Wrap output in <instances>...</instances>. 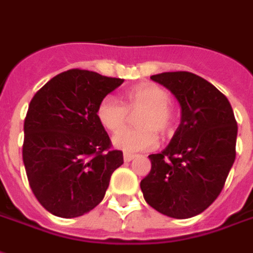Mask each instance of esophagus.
I'll list each match as a JSON object with an SVG mask.
<instances>
[{
  "mask_svg": "<svg viewBox=\"0 0 253 253\" xmlns=\"http://www.w3.org/2000/svg\"><path fill=\"white\" fill-rule=\"evenodd\" d=\"M134 159L133 154H124V162H130Z\"/></svg>",
  "mask_w": 253,
  "mask_h": 253,
  "instance_id": "1",
  "label": "esophagus"
}]
</instances>
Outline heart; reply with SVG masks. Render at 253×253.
I'll return each instance as SVG.
<instances>
[{"mask_svg":"<svg viewBox=\"0 0 253 253\" xmlns=\"http://www.w3.org/2000/svg\"><path fill=\"white\" fill-rule=\"evenodd\" d=\"M129 113H141L136 130H125L113 139L116 148L140 152L158 145V134L167 137L174 132L175 112L167 90L155 84H141L125 93V106L113 97H105L97 106V119L105 129L119 133L128 125Z\"/></svg>","mask_w":253,"mask_h":253,"instance_id":"heart-1","label":"heart"}]
</instances>
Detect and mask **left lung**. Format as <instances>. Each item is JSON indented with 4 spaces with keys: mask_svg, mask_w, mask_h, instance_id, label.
I'll return each mask as SVG.
<instances>
[{
    "mask_svg": "<svg viewBox=\"0 0 253 253\" xmlns=\"http://www.w3.org/2000/svg\"><path fill=\"white\" fill-rule=\"evenodd\" d=\"M174 94L180 124L140 182L144 200L159 213L190 218L213 204L236 158L237 123L229 101L206 79L187 71L151 77Z\"/></svg>",
    "mask_w": 253,
    "mask_h": 253,
    "instance_id": "left-lung-1",
    "label": "left lung"
}]
</instances>
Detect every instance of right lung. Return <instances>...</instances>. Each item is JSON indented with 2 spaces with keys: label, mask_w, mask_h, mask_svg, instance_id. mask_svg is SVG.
I'll use <instances>...</instances> for the list:
<instances>
[{
  "label": "right lung",
  "mask_w": 253,
  "mask_h": 253,
  "mask_svg": "<svg viewBox=\"0 0 253 253\" xmlns=\"http://www.w3.org/2000/svg\"><path fill=\"white\" fill-rule=\"evenodd\" d=\"M124 82L73 68L33 95L24 121L23 160L33 194L44 209L79 217L104 200L123 152L97 119V106Z\"/></svg>",
  "instance_id": "right-lung-1"
}]
</instances>
